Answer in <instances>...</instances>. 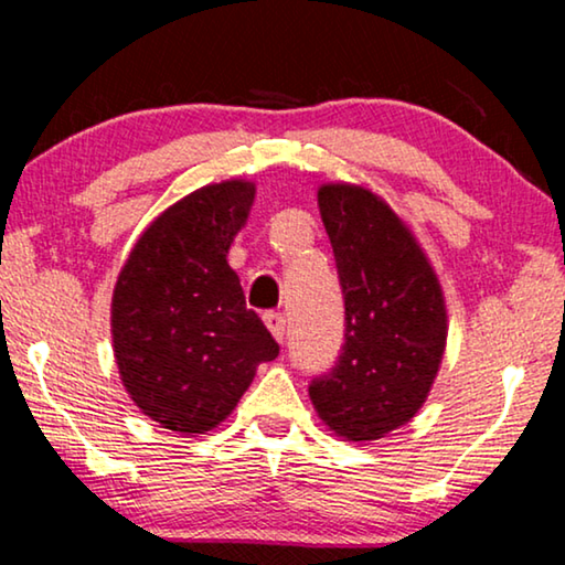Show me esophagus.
<instances>
[{"mask_svg": "<svg viewBox=\"0 0 565 565\" xmlns=\"http://www.w3.org/2000/svg\"><path fill=\"white\" fill-rule=\"evenodd\" d=\"M265 323H267V329L273 331V337L277 339V342H282V339H285V316L277 313V311H267Z\"/></svg>", "mask_w": 565, "mask_h": 565, "instance_id": "obj_1", "label": "esophagus"}]
</instances>
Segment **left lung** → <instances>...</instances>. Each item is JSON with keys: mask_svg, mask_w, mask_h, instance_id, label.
Listing matches in <instances>:
<instances>
[{"mask_svg": "<svg viewBox=\"0 0 565 565\" xmlns=\"http://www.w3.org/2000/svg\"><path fill=\"white\" fill-rule=\"evenodd\" d=\"M319 211L344 296V347L308 396L334 435L370 443L404 427L435 383L447 342L439 280L412 228L375 192L334 182Z\"/></svg>", "mask_w": 565, "mask_h": 565, "instance_id": "8db88e82", "label": "left lung"}]
</instances>
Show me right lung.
Here are the masks:
<instances>
[{
	"label": "right lung",
	"instance_id": "obj_1",
	"mask_svg": "<svg viewBox=\"0 0 565 565\" xmlns=\"http://www.w3.org/2000/svg\"><path fill=\"white\" fill-rule=\"evenodd\" d=\"M254 182L205 184L143 231L113 290V352L134 404L180 435L234 412L280 347L226 254L249 218Z\"/></svg>",
	"mask_w": 565,
	"mask_h": 565
}]
</instances>
